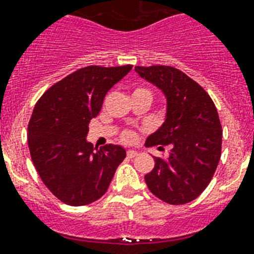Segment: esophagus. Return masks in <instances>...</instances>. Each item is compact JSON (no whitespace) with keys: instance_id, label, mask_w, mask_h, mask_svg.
<instances>
[{"instance_id":"esophagus-1","label":"esophagus","mask_w":254,"mask_h":254,"mask_svg":"<svg viewBox=\"0 0 254 254\" xmlns=\"http://www.w3.org/2000/svg\"><path fill=\"white\" fill-rule=\"evenodd\" d=\"M136 156H137V152H136V150H132V149L127 150V157H128V158H133V157Z\"/></svg>"}]
</instances>
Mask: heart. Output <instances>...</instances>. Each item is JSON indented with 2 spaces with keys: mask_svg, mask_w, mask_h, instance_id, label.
Segmentation results:
<instances>
[{
  "mask_svg": "<svg viewBox=\"0 0 254 254\" xmlns=\"http://www.w3.org/2000/svg\"><path fill=\"white\" fill-rule=\"evenodd\" d=\"M149 92L148 89H145V88H136L135 91H133V93L135 92ZM121 137H122L123 141L126 142H131L135 140L136 137V132L135 131H132V129H125V131L122 132V135H121Z\"/></svg>",
  "mask_w": 254,
  "mask_h": 254,
  "instance_id": "heart-1",
  "label": "heart"
}]
</instances>
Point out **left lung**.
I'll list each match as a JSON object with an SVG mask.
<instances>
[{
  "mask_svg": "<svg viewBox=\"0 0 254 254\" xmlns=\"http://www.w3.org/2000/svg\"><path fill=\"white\" fill-rule=\"evenodd\" d=\"M136 72L161 88L167 97L166 121L146 139L161 150L171 146L169 157H154L145 175L156 197L171 205L197 198L209 186L222 153V126L217 108L204 88L171 66H135Z\"/></svg>",
  "mask_w": 254,
  "mask_h": 254,
  "instance_id": "8db88e82",
  "label": "left lung"
}]
</instances>
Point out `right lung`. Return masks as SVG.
I'll list each match as a JSON object with an SVG mask.
<instances>
[{
	"label": "right lung",
	"mask_w": 254,
	"mask_h": 254,
	"mask_svg": "<svg viewBox=\"0 0 254 254\" xmlns=\"http://www.w3.org/2000/svg\"><path fill=\"white\" fill-rule=\"evenodd\" d=\"M131 68H79L48 88L35 105L28 123L29 154L43 183L64 204L83 206L102 197L126 158L122 146L94 149L85 137L105 94Z\"/></svg>",
	"instance_id": "1"
}]
</instances>
